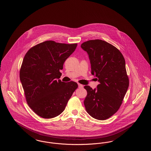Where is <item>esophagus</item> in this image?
<instances>
[{"label": "esophagus", "instance_id": "1", "mask_svg": "<svg viewBox=\"0 0 151 151\" xmlns=\"http://www.w3.org/2000/svg\"><path fill=\"white\" fill-rule=\"evenodd\" d=\"M78 88H83V85L82 84H78Z\"/></svg>", "mask_w": 151, "mask_h": 151}]
</instances>
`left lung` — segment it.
<instances>
[{"label":"left lung","instance_id":"8db88e82","mask_svg":"<svg viewBox=\"0 0 151 151\" xmlns=\"http://www.w3.org/2000/svg\"><path fill=\"white\" fill-rule=\"evenodd\" d=\"M81 47L88 54L91 73L99 83L94 89L85 86V107L92 117L106 120L119 110L129 88L125 60L118 49L104 40H89Z\"/></svg>","mask_w":151,"mask_h":151}]
</instances>
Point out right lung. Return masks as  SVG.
Listing matches in <instances>:
<instances>
[{
	"instance_id": "1",
	"label": "right lung",
	"mask_w": 151,
	"mask_h": 151,
	"mask_svg": "<svg viewBox=\"0 0 151 151\" xmlns=\"http://www.w3.org/2000/svg\"><path fill=\"white\" fill-rule=\"evenodd\" d=\"M77 44L45 41L30 49L19 71L20 81L31 109L44 119L55 117L64 111L78 87L74 81H61L60 70Z\"/></svg>"
}]
</instances>
